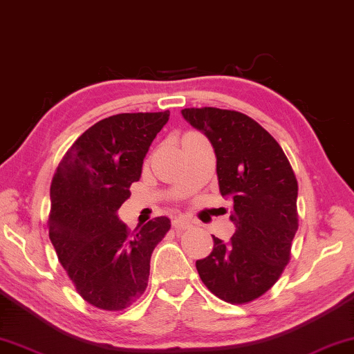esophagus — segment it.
<instances>
[{"label": "esophagus", "instance_id": "1", "mask_svg": "<svg viewBox=\"0 0 354 354\" xmlns=\"http://www.w3.org/2000/svg\"><path fill=\"white\" fill-rule=\"evenodd\" d=\"M189 220L187 218V217H176L172 220V225L176 228H178V230H183V228H188L189 227Z\"/></svg>", "mask_w": 354, "mask_h": 354}]
</instances>
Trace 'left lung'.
Wrapping results in <instances>:
<instances>
[{
  "label": "left lung",
  "mask_w": 354,
  "mask_h": 354,
  "mask_svg": "<svg viewBox=\"0 0 354 354\" xmlns=\"http://www.w3.org/2000/svg\"><path fill=\"white\" fill-rule=\"evenodd\" d=\"M189 124L211 140L218 189L233 199L236 232L196 260L204 286L228 304H249L273 288L290 260L299 228L297 178L279 143L252 118L215 106L185 109Z\"/></svg>",
  "instance_id": "1"
}]
</instances>
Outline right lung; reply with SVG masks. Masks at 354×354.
Returning a JSON list of instances; mask_svg holds the SVG:
<instances>
[{
	"label": "right lung",
	"instance_id": "right-lung-1",
	"mask_svg": "<svg viewBox=\"0 0 354 354\" xmlns=\"http://www.w3.org/2000/svg\"><path fill=\"white\" fill-rule=\"evenodd\" d=\"M167 120L169 110L105 118L76 139L55 169L50 243L76 292L95 308L120 311L137 301L153 250L171 230V220L156 217L131 232L116 215Z\"/></svg>",
	"mask_w": 354,
	"mask_h": 354
}]
</instances>
